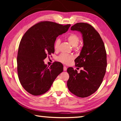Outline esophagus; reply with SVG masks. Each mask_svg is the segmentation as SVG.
I'll return each mask as SVG.
<instances>
[{
    "instance_id": "1",
    "label": "esophagus",
    "mask_w": 121,
    "mask_h": 121,
    "mask_svg": "<svg viewBox=\"0 0 121 121\" xmlns=\"http://www.w3.org/2000/svg\"><path fill=\"white\" fill-rule=\"evenodd\" d=\"M66 70H67V68H66V67L65 66H63V70L65 71H66Z\"/></svg>"
}]
</instances>
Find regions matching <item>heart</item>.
Here are the masks:
<instances>
[{
  "instance_id": "b5f03b06",
  "label": "heart",
  "mask_w": 121,
  "mask_h": 121,
  "mask_svg": "<svg viewBox=\"0 0 121 121\" xmlns=\"http://www.w3.org/2000/svg\"><path fill=\"white\" fill-rule=\"evenodd\" d=\"M67 39L69 43L74 47H76L80 42V38L78 35L74 34V33H71L67 37ZM60 43V39L57 38L54 43V49L55 50H58ZM73 59V56L72 55L66 53H61L58 57V60L59 61L65 64L70 63Z\"/></svg>"
}]
</instances>
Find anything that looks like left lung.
<instances>
[{"instance_id": "left-lung-1", "label": "left lung", "mask_w": 121, "mask_h": 121, "mask_svg": "<svg viewBox=\"0 0 121 121\" xmlns=\"http://www.w3.org/2000/svg\"><path fill=\"white\" fill-rule=\"evenodd\" d=\"M71 30L82 34L84 45L74 61L76 66L83 69L79 73L72 67L67 69L69 74L67 86L75 96L85 98L96 92L102 83L107 65L106 50L98 32L91 25L78 23Z\"/></svg>"}]
</instances>
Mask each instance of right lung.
<instances>
[{"instance_id":"add662e5","label":"right lung","mask_w":121,"mask_h":121,"mask_svg":"<svg viewBox=\"0 0 121 121\" xmlns=\"http://www.w3.org/2000/svg\"><path fill=\"white\" fill-rule=\"evenodd\" d=\"M70 26L40 22L30 28L22 37L17 56V74L22 87L30 94L34 96L45 94L63 72L61 63L55 62L49 66L43 60L54 53L56 38L67 32Z\"/></svg>"}]
</instances>
